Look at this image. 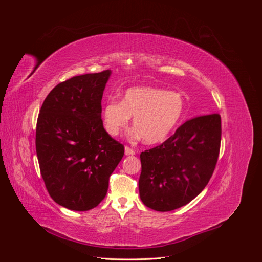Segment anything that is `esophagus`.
Returning a JSON list of instances; mask_svg holds the SVG:
<instances>
[{
  "mask_svg": "<svg viewBox=\"0 0 262 262\" xmlns=\"http://www.w3.org/2000/svg\"><path fill=\"white\" fill-rule=\"evenodd\" d=\"M124 154H125V155H134V154H136V152H134V150H133L132 148H130V147H128V146H125V147H124Z\"/></svg>",
  "mask_w": 262,
  "mask_h": 262,
  "instance_id": "obj_1",
  "label": "esophagus"
}]
</instances>
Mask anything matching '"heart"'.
Returning a JSON list of instances; mask_svg holds the SVG:
<instances>
[{"label":"heart","instance_id":"b5f03b06","mask_svg":"<svg viewBox=\"0 0 262 262\" xmlns=\"http://www.w3.org/2000/svg\"><path fill=\"white\" fill-rule=\"evenodd\" d=\"M178 93L155 87H132L121 101L109 100L102 109V122L108 134L117 137L133 117L134 138L143 137L146 144L161 143L168 138L184 113Z\"/></svg>","mask_w":262,"mask_h":262}]
</instances>
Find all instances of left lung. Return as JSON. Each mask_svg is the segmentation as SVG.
Here are the masks:
<instances>
[{"instance_id": "obj_1", "label": "left lung", "mask_w": 262, "mask_h": 262, "mask_svg": "<svg viewBox=\"0 0 262 262\" xmlns=\"http://www.w3.org/2000/svg\"><path fill=\"white\" fill-rule=\"evenodd\" d=\"M221 117L187 120L163 144L142 152L140 198L147 208L167 212L184 207L208 185L217 162Z\"/></svg>"}]
</instances>
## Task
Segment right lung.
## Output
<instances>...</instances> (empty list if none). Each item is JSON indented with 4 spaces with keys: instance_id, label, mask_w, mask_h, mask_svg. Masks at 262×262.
Instances as JSON below:
<instances>
[{
    "instance_id": "1",
    "label": "right lung",
    "mask_w": 262,
    "mask_h": 262,
    "mask_svg": "<svg viewBox=\"0 0 262 262\" xmlns=\"http://www.w3.org/2000/svg\"><path fill=\"white\" fill-rule=\"evenodd\" d=\"M112 70L74 76L45 99L36 152L47 190L58 204L89 211L104 200L124 147L104 129L101 98Z\"/></svg>"
}]
</instances>
